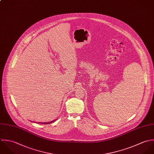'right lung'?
<instances>
[{
    "mask_svg": "<svg viewBox=\"0 0 154 154\" xmlns=\"http://www.w3.org/2000/svg\"><path fill=\"white\" fill-rule=\"evenodd\" d=\"M55 120H53V121H52V122H45V123H40V122H38V123H39V124H50V123H52V122H55Z\"/></svg>",
    "mask_w": 154,
    "mask_h": 154,
    "instance_id": "right-lung-1",
    "label": "right lung"
}]
</instances>
